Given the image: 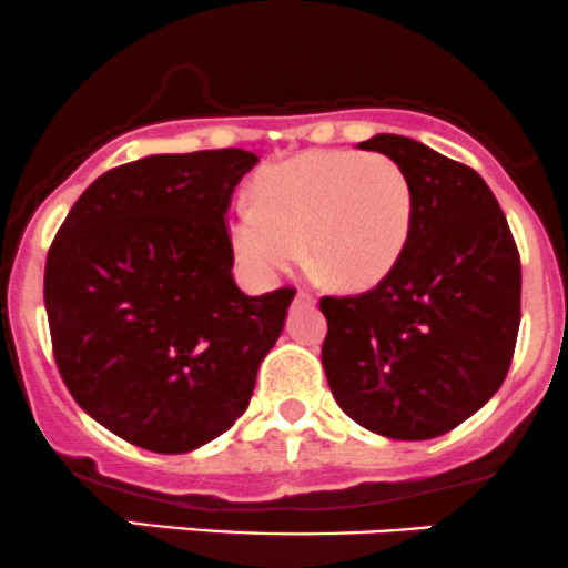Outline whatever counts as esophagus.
<instances>
[{"label": "esophagus", "instance_id": "34e87169", "mask_svg": "<svg viewBox=\"0 0 568 568\" xmlns=\"http://www.w3.org/2000/svg\"><path fill=\"white\" fill-rule=\"evenodd\" d=\"M295 301H297V303H306V306H312L314 295H312V292H308V290H297V292H295Z\"/></svg>", "mask_w": 568, "mask_h": 568}]
</instances>
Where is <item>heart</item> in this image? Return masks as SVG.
<instances>
[{
  "instance_id": "1",
  "label": "heart",
  "mask_w": 568,
  "mask_h": 568,
  "mask_svg": "<svg viewBox=\"0 0 568 568\" xmlns=\"http://www.w3.org/2000/svg\"><path fill=\"white\" fill-rule=\"evenodd\" d=\"M408 173L378 151L323 149L267 168L254 206L232 217V245L260 276L290 271L306 256L320 282L342 290L386 276L414 226Z\"/></svg>"
}]
</instances>
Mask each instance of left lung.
Segmentation results:
<instances>
[{
	"label": "left lung",
	"instance_id": "left-lung-1",
	"mask_svg": "<svg viewBox=\"0 0 568 568\" xmlns=\"http://www.w3.org/2000/svg\"><path fill=\"white\" fill-rule=\"evenodd\" d=\"M392 156L414 187L397 265L362 295L320 297L323 367L342 412L373 434L423 442L458 428L503 386L521 320V265L488 184L464 162L400 134Z\"/></svg>",
	"mask_w": 568,
	"mask_h": 568
}]
</instances>
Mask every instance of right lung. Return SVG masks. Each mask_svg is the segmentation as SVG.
Wrapping results in <instances>:
<instances>
[{"label":"right lung","mask_w":568,"mask_h":568,"mask_svg":"<svg viewBox=\"0 0 568 568\" xmlns=\"http://www.w3.org/2000/svg\"><path fill=\"white\" fill-rule=\"evenodd\" d=\"M256 162L217 149L112 168L49 248L54 362L71 397L129 445L190 453L248 408L295 297L234 284L226 210Z\"/></svg>","instance_id":"add662e5"}]
</instances>
